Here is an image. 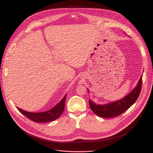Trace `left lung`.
<instances>
[{"label": "left lung", "mask_w": 153, "mask_h": 153, "mask_svg": "<svg viewBox=\"0 0 153 153\" xmlns=\"http://www.w3.org/2000/svg\"><path fill=\"white\" fill-rule=\"evenodd\" d=\"M142 86V76L140 77L137 85L125 97L120 100L99 105L89 100V105L94 113L102 118H112L118 117L126 111L138 99Z\"/></svg>", "instance_id": "1"}]
</instances>
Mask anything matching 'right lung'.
I'll return each mask as SVG.
<instances>
[{"instance_id":"1","label":"right lung","mask_w":153,"mask_h":153,"mask_svg":"<svg viewBox=\"0 0 153 153\" xmlns=\"http://www.w3.org/2000/svg\"><path fill=\"white\" fill-rule=\"evenodd\" d=\"M66 95H64L63 99L53 108L50 110L40 112V113H32V112H28L25 110H23L17 107V109L21 112V113L27 117L28 119L36 123H46L51 121H54L56 119L58 118L64 110V106H65Z\"/></svg>"}]
</instances>
